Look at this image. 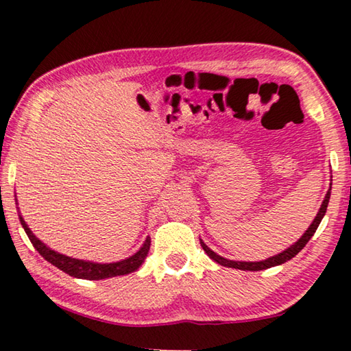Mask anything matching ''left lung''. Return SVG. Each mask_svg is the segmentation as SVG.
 <instances>
[{"mask_svg": "<svg viewBox=\"0 0 351 351\" xmlns=\"http://www.w3.org/2000/svg\"><path fill=\"white\" fill-rule=\"evenodd\" d=\"M330 195H331V186H330L328 192H326V195H325V199L322 201V206H320V209L317 212L316 218H314V221L311 223L310 228L305 230V234L302 235L300 239L294 243V245H291L288 249H285L283 252L274 255V257H269V258L261 260V261H235V260H228V258L221 257V255H218L217 252H213L212 249L207 246L203 240H199V243H201V246H203L204 252L209 255V257L213 261H217V263L221 265V266H228V268H235V269H241V271H261V269L272 268V266L282 265V263H285V261H288V260H291L293 257H295V255L299 254L302 249L305 247L306 243L310 241V239L314 235V232H316V229L319 228V224H320V221H322V218L325 215L326 207H328Z\"/></svg>", "mask_w": 351, "mask_h": 351, "instance_id": "left-lung-1", "label": "left lung"}]
</instances>
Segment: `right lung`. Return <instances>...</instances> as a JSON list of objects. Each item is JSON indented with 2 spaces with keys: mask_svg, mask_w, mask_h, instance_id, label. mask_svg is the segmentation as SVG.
<instances>
[{
  "mask_svg": "<svg viewBox=\"0 0 351 351\" xmlns=\"http://www.w3.org/2000/svg\"><path fill=\"white\" fill-rule=\"evenodd\" d=\"M20 221L25 232L27 234L29 240L34 245V247L40 252L41 257L49 261L51 265L57 266L58 269L66 272L71 277L77 278H85V280H102V278L108 277H116V276H125L130 272H134L139 269V266L144 263L148 251H150V237H147L144 245L139 249L138 252L133 254L132 257L125 260L116 261V263H94V261H86V260H79L68 257V255L58 254L52 251L51 247H47L43 241H40L37 237L32 234V230L29 229L25 219L20 215Z\"/></svg>",
  "mask_w": 351,
  "mask_h": 351,
  "instance_id": "add662e5",
  "label": "right lung"
}]
</instances>
